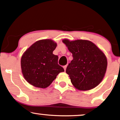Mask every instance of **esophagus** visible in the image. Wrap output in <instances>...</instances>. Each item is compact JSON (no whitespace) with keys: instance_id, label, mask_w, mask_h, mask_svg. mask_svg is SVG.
I'll use <instances>...</instances> for the list:
<instances>
[{"instance_id":"34e87169","label":"esophagus","mask_w":120,"mask_h":120,"mask_svg":"<svg viewBox=\"0 0 120 120\" xmlns=\"http://www.w3.org/2000/svg\"><path fill=\"white\" fill-rule=\"evenodd\" d=\"M63 67H64V70L66 71V68H67V65L64 66Z\"/></svg>"}]
</instances>
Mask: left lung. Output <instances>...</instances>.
Returning <instances> with one entry per match:
<instances>
[{"mask_svg":"<svg viewBox=\"0 0 120 120\" xmlns=\"http://www.w3.org/2000/svg\"><path fill=\"white\" fill-rule=\"evenodd\" d=\"M62 42L72 54L73 60L67 67L66 72L72 84L79 90H89L102 82L107 67L104 54L90 41L78 40Z\"/></svg>","mask_w":120,"mask_h":120,"instance_id":"8db88e82","label":"left lung"}]
</instances>
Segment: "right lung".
I'll return each instance as SVG.
<instances>
[{"mask_svg":"<svg viewBox=\"0 0 120 120\" xmlns=\"http://www.w3.org/2000/svg\"><path fill=\"white\" fill-rule=\"evenodd\" d=\"M57 44L52 40H42L31 45L21 58L24 78L35 87L46 88L64 70L58 64V56L53 54Z\"/></svg>","mask_w":120,"mask_h":120,"instance_id":"obj_1","label":"right lung"}]
</instances>
